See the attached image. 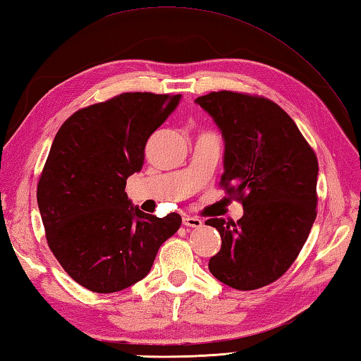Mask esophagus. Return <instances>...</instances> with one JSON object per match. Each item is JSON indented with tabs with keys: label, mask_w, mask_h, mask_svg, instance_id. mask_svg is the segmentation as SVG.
I'll list each match as a JSON object with an SVG mask.
<instances>
[{
	"label": "esophagus",
	"mask_w": 361,
	"mask_h": 361,
	"mask_svg": "<svg viewBox=\"0 0 361 361\" xmlns=\"http://www.w3.org/2000/svg\"><path fill=\"white\" fill-rule=\"evenodd\" d=\"M183 225H186V227H192V228H200L203 225V221L199 217L185 216V217H183Z\"/></svg>",
	"instance_id": "34e87169"
}]
</instances>
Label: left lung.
Listing matches in <instances>:
<instances>
[{
  "label": "left lung",
  "mask_w": 361,
  "mask_h": 361,
  "mask_svg": "<svg viewBox=\"0 0 361 361\" xmlns=\"http://www.w3.org/2000/svg\"><path fill=\"white\" fill-rule=\"evenodd\" d=\"M195 103L222 133L221 183L244 208L236 224L207 221L222 238L209 272L241 291L263 288L289 269L313 227L316 154L294 120L267 98L221 90Z\"/></svg>",
  "instance_id": "obj_1"
}]
</instances>
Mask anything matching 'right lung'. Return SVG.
I'll use <instances>...</instances> for the list:
<instances>
[{
  "mask_svg": "<svg viewBox=\"0 0 361 361\" xmlns=\"http://www.w3.org/2000/svg\"><path fill=\"white\" fill-rule=\"evenodd\" d=\"M181 95L128 92L76 111L59 128L37 186L47 241L76 283L116 293L150 272L181 216L145 214L125 192L148 137Z\"/></svg>",
  "mask_w": 361,
  "mask_h": 361,
  "instance_id": "add662e5",
  "label": "right lung"
}]
</instances>
